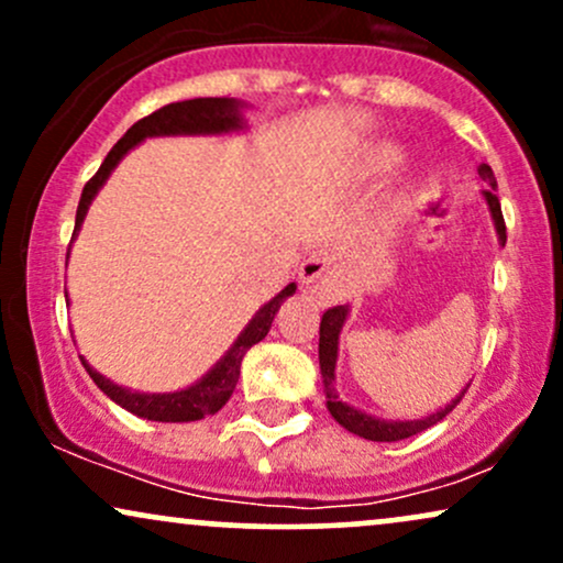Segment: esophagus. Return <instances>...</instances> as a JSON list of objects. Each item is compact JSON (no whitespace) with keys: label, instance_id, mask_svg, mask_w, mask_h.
I'll return each instance as SVG.
<instances>
[{"label":"esophagus","instance_id":"34e87169","mask_svg":"<svg viewBox=\"0 0 563 563\" xmlns=\"http://www.w3.org/2000/svg\"><path fill=\"white\" fill-rule=\"evenodd\" d=\"M328 267H331V262H328V256H322V254H314L312 260L303 262L301 264V283H303V286H309V288L325 286Z\"/></svg>","mask_w":563,"mask_h":563}]
</instances>
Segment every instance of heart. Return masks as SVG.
<instances>
[{"label": "heart", "mask_w": 563, "mask_h": 563, "mask_svg": "<svg viewBox=\"0 0 563 563\" xmlns=\"http://www.w3.org/2000/svg\"><path fill=\"white\" fill-rule=\"evenodd\" d=\"M394 158H397V153H394V151L384 153V164H394Z\"/></svg>", "instance_id": "b5f03b06"}]
</instances>
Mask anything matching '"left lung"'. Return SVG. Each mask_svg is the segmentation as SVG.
<instances>
[{
    "instance_id": "8db88e82",
    "label": "left lung",
    "mask_w": 563,
    "mask_h": 563,
    "mask_svg": "<svg viewBox=\"0 0 563 563\" xmlns=\"http://www.w3.org/2000/svg\"><path fill=\"white\" fill-rule=\"evenodd\" d=\"M479 177L495 190L497 187L495 174L487 164L479 166ZM493 190H484V200H487L489 214H493V219H495L497 238H500V243L506 245V222H503L500 200H497ZM346 314H349L346 307H331L320 320V373H322V384H325V399H328L325 405H328V410H331V416L341 426H344L346 431H352V434H357L363 439H371V442H399V439L421 434V431L429 429V426L442 421L448 412H452V407L461 402L466 389L457 394L450 405H444L442 410L431 412V416H426V418H418V421H380V418H373L363 410H354V407L341 402L339 394H335L333 380H335V360H339V333H341V328H344Z\"/></svg>"
}]
</instances>
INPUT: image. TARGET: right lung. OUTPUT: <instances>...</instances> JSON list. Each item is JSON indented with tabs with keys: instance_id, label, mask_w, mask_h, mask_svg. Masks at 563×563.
Returning a JSON list of instances; mask_svg holds the SVG:
<instances>
[{
	"instance_id": "obj_1",
	"label": "right lung",
	"mask_w": 563,
	"mask_h": 563,
	"mask_svg": "<svg viewBox=\"0 0 563 563\" xmlns=\"http://www.w3.org/2000/svg\"><path fill=\"white\" fill-rule=\"evenodd\" d=\"M241 102L235 97H196V100H183V102H169V106L158 108L156 113L145 115L134 124L129 132L111 147L102 166L97 174L84 185L79 209H76V228L74 238L79 232L84 217H87L89 203L97 196L106 179L111 177L121 158L132 151L137 142L145 137H164V134H224V132H238L243 129L241 119ZM296 294V283H288L275 299H269L260 312L254 314V320L245 325V331L238 335V341L228 349L219 363L206 373L203 378L196 380L192 386H187L183 391H169V394H142L124 389V386L113 384L106 376L87 365V360L81 357V365L87 367L89 378L95 380L97 389L113 399L115 405H121L124 410L134 412V416L147 418V421H161V423H185V421H200L206 416H214L217 410H222L224 402L235 391L238 376H241V363L251 346L260 344L264 335L273 328V320L280 309V303L288 296Z\"/></svg>"
}]
</instances>
